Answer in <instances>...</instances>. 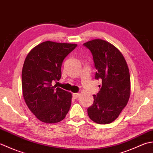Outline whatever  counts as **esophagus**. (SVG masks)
I'll return each instance as SVG.
<instances>
[{
  "instance_id": "1",
  "label": "esophagus",
  "mask_w": 153,
  "mask_h": 153,
  "mask_svg": "<svg viewBox=\"0 0 153 153\" xmlns=\"http://www.w3.org/2000/svg\"><path fill=\"white\" fill-rule=\"evenodd\" d=\"M73 98H74V99H76V98H79V93H73Z\"/></svg>"
}]
</instances>
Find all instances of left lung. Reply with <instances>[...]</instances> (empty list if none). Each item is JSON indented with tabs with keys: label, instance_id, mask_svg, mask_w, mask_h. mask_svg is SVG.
I'll list each match as a JSON object with an SVG mask.
<instances>
[{
	"label": "left lung",
	"instance_id": "left-lung-1",
	"mask_svg": "<svg viewBox=\"0 0 153 153\" xmlns=\"http://www.w3.org/2000/svg\"><path fill=\"white\" fill-rule=\"evenodd\" d=\"M91 52L96 69L95 79L102 86L87 111L99 124L113 122L126 106L131 91L130 74L126 61L118 49L106 41L96 39L84 43Z\"/></svg>",
	"mask_w": 153,
	"mask_h": 153
}]
</instances>
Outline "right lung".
I'll list each match as a JSON object with an SVG mask.
<instances>
[{
    "label": "right lung",
    "instance_id": "right-lung-1",
    "mask_svg": "<svg viewBox=\"0 0 153 153\" xmlns=\"http://www.w3.org/2000/svg\"><path fill=\"white\" fill-rule=\"evenodd\" d=\"M76 44L47 41L27 54L22 72L23 96L30 110L44 123L63 120L69 110L72 94L52 86L61 77L64 59Z\"/></svg>",
    "mask_w": 153,
    "mask_h": 153
}]
</instances>
